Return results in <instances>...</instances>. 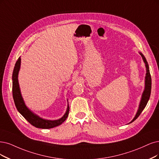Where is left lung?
<instances>
[{
  "label": "left lung",
  "mask_w": 159,
  "mask_h": 159,
  "mask_svg": "<svg viewBox=\"0 0 159 159\" xmlns=\"http://www.w3.org/2000/svg\"><path fill=\"white\" fill-rule=\"evenodd\" d=\"M139 53V54L141 55V56L142 57L143 61L145 63V68H146V74H145V89H144V90H143V93L142 95V98H141V100H140V102H139V107H138L137 113H136V115H135L134 118L132 120V121L129 122V124H130V123H132V122H134L139 116L141 113L142 112L143 110L144 109V108L145 107V106L147 105V103H148V102L149 101V98H150V95H151V75H150V72H149V65H148V61H147L146 59H145V56H143L142 53L140 52Z\"/></svg>",
  "instance_id": "1"
}]
</instances>
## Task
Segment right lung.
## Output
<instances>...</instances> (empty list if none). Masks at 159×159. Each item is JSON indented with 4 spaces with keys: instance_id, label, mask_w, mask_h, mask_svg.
Here are the masks:
<instances>
[{
    "instance_id": "1",
    "label": "right lung",
    "mask_w": 159,
    "mask_h": 159,
    "mask_svg": "<svg viewBox=\"0 0 159 159\" xmlns=\"http://www.w3.org/2000/svg\"><path fill=\"white\" fill-rule=\"evenodd\" d=\"M21 67L20 57L17 60L12 74V94L16 107L19 113L33 126L43 129H49L56 127L61 125L66 120L69 115V106L67 104L66 112L60 119L57 120L44 119L38 115L35 114L31 110L29 109L22 97L20 84L18 82V74Z\"/></svg>"
}]
</instances>
